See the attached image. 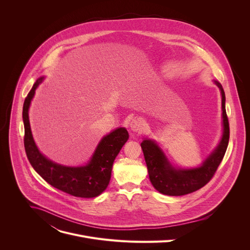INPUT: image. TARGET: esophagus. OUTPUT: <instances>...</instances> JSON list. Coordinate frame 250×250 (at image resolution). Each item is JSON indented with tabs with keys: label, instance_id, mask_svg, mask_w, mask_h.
I'll return each mask as SVG.
<instances>
[{
	"label": "esophagus",
	"instance_id": "obj_1",
	"mask_svg": "<svg viewBox=\"0 0 250 250\" xmlns=\"http://www.w3.org/2000/svg\"><path fill=\"white\" fill-rule=\"evenodd\" d=\"M129 126H130V129L133 131V132H140L144 130L146 126V122L144 118H140V117H136L134 118L130 124H129Z\"/></svg>",
	"mask_w": 250,
	"mask_h": 250
}]
</instances>
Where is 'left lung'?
Instances as JSON below:
<instances>
[{"label": "left lung", "instance_id": "8db88e82", "mask_svg": "<svg viewBox=\"0 0 250 250\" xmlns=\"http://www.w3.org/2000/svg\"><path fill=\"white\" fill-rule=\"evenodd\" d=\"M222 95L223 134L218 146L199 166L194 168L174 167L155 140L145 138L141 142L152 186L161 194L183 196L204 187L211 179L221 164L228 148L229 125L226 112V95L220 82L213 80Z\"/></svg>", "mask_w": 250, "mask_h": 250}]
</instances>
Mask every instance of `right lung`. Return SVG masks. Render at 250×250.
Returning a JSON list of instances; mask_svg holds the SVG:
<instances>
[{
  "instance_id": "add662e5",
  "label": "right lung",
  "mask_w": 250,
  "mask_h": 250,
  "mask_svg": "<svg viewBox=\"0 0 250 250\" xmlns=\"http://www.w3.org/2000/svg\"><path fill=\"white\" fill-rule=\"evenodd\" d=\"M43 79L42 76L35 81L23 103V142L27 159L33 169L54 188L74 197H97L106 189L110 183L114 161L127 141L128 132L125 127H118L104 135L86 165L65 166L48 159L35 145L28 118L31 100L34 97L35 90Z\"/></svg>"
}]
</instances>
